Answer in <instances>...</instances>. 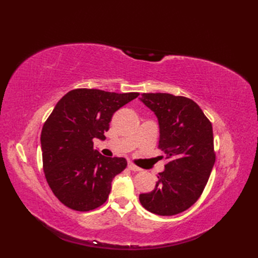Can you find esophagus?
Listing matches in <instances>:
<instances>
[{
  "instance_id": "obj_1",
  "label": "esophagus",
  "mask_w": 258,
  "mask_h": 258,
  "mask_svg": "<svg viewBox=\"0 0 258 258\" xmlns=\"http://www.w3.org/2000/svg\"><path fill=\"white\" fill-rule=\"evenodd\" d=\"M128 168H129L130 170H132V171H141V170H142L140 167L134 165V163H132V162H129V163H128Z\"/></svg>"
}]
</instances>
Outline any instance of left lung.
<instances>
[{
    "mask_svg": "<svg viewBox=\"0 0 258 258\" xmlns=\"http://www.w3.org/2000/svg\"><path fill=\"white\" fill-rule=\"evenodd\" d=\"M142 102L159 124V148L168 163L151 192L139 196L150 212L171 216L198 200L215 162L212 123L192 100L170 93H143Z\"/></svg>",
    "mask_w": 258,
    "mask_h": 258,
    "instance_id": "1",
    "label": "left lung"
}]
</instances>
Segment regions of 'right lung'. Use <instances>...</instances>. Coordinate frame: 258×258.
I'll return each instance as SVG.
<instances>
[{"instance_id": "right-lung-1", "label": "right lung", "mask_w": 258, "mask_h": 258, "mask_svg": "<svg viewBox=\"0 0 258 258\" xmlns=\"http://www.w3.org/2000/svg\"><path fill=\"white\" fill-rule=\"evenodd\" d=\"M140 93L80 88L69 91L45 121L43 169L50 189L68 208L86 212L102 206L113 178L127 167L121 157H105L93 139L105 140L113 114Z\"/></svg>"}]
</instances>
